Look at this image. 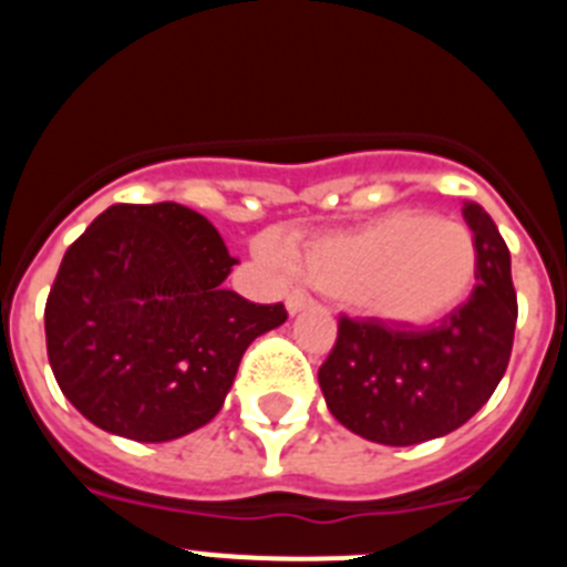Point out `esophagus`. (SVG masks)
<instances>
[{
	"mask_svg": "<svg viewBox=\"0 0 567 567\" xmlns=\"http://www.w3.org/2000/svg\"><path fill=\"white\" fill-rule=\"evenodd\" d=\"M309 303H312V298H309L307 292H289V298H287L289 315H298L300 309H307Z\"/></svg>",
	"mask_w": 567,
	"mask_h": 567,
	"instance_id": "34e87169",
	"label": "esophagus"
}]
</instances>
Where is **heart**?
<instances>
[{
    "label": "heart",
    "instance_id": "1",
    "mask_svg": "<svg viewBox=\"0 0 567 567\" xmlns=\"http://www.w3.org/2000/svg\"><path fill=\"white\" fill-rule=\"evenodd\" d=\"M292 264L318 292L389 327L420 329L463 307L477 278V244L454 218L400 209L309 240Z\"/></svg>",
    "mask_w": 567,
    "mask_h": 567
}]
</instances>
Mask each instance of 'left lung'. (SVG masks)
<instances>
[{"instance_id":"1","label":"left lung","mask_w":567,"mask_h":567,"mask_svg":"<svg viewBox=\"0 0 567 567\" xmlns=\"http://www.w3.org/2000/svg\"><path fill=\"white\" fill-rule=\"evenodd\" d=\"M477 244V287L432 329H392L340 318L318 372L329 412L349 432L383 445H414L454 432L488 403L508 369L517 292L511 255L480 204L463 207Z\"/></svg>"}]
</instances>
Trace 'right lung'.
Returning a JSON list of instances; mask_svg holds the SVG:
<instances>
[{
  "mask_svg": "<svg viewBox=\"0 0 567 567\" xmlns=\"http://www.w3.org/2000/svg\"><path fill=\"white\" fill-rule=\"evenodd\" d=\"M235 258L195 209L113 204L64 252L44 307L48 360L93 425L167 443L221 412L258 334L284 303L224 289Z\"/></svg>",
  "mask_w": 567,
  "mask_h": 567,
  "instance_id": "add662e5",
  "label": "right lung"
}]
</instances>
